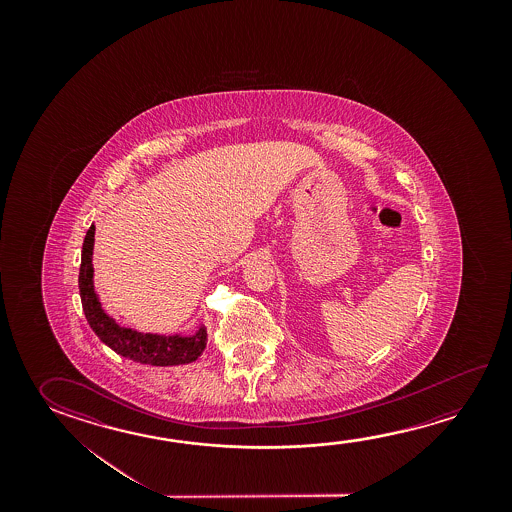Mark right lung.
Masks as SVG:
<instances>
[{"mask_svg": "<svg viewBox=\"0 0 512 512\" xmlns=\"http://www.w3.org/2000/svg\"><path fill=\"white\" fill-rule=\"evenodd\" d=\"M94 232L96 227L91 225L85 234L78 289L85 318L94 334L100 337L101 343L107 344L121 357L150 366H180L200 359L207 346V328L203 323L194 328L193 332L184 334H153L121 327L116 319L105 312L101 307L100 296L94 289Z\"/></svg>", "mask_w": 512, "mask_h": 512, "instance_id": "obj_1", "label": "right lung"}]
</instances>
